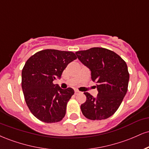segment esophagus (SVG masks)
<instances>
[{
  "label": "esophagus",
  "instance_id": "obj_1",
  "mask_svg": "<svg viewBox=\"0 0 149 149\" xmlns=\"http://www.w3.org/2000/svg\"><path fill=\"white\" fill-rule=\"evenodd\" d=\"M80 92L78 91V90H75V95H78V94H80Z\"/></svg>",
  "mask_w": 149,
  "mask_h": 149
}]
</instances>
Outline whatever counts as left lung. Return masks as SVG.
<instances>
[{"label": "left lung", "instance_id": "obj_1", "mask_svg": "<svg viewBox=\"0 0 149 149\" xmlns=\"http://www.w3.org/2000/svg\"><path fill=\"white\" fill-rule=\"evenodd\" d=\"M78 59L91 71L92 81L97 83L98 95L84 92L86 101L80 109L87 118L104 120L115 113L127 91L130 74L126 62L116 52L103 47H92L76 52Z\"/></svg>", "mask_w": 149, "mask_h": 149}]
</instances>
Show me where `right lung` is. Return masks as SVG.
Wrapping results in <instances>:
<instances>
[{"label":"right lung","mask_w":149,"mask_h":149,"mask_svg":"<svg viewBox=\"0 0 149 149\" xmlns=\"http://www.w3.org/2000/svg\"><path fill=\"white\" fill-rule=\"evenodd\" d=\"M75 53L47 49L32 55L22 71V88L27 107L36 118L52 123L61 121L66 114L68 102L74 91L60 88L53 81L61 78Z\"/></svg>","instance_id":"add662e5"}]
</instances>
